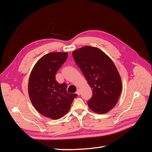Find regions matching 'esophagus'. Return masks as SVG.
<instances>
[{
    "instance_id": "esophagus-1",
    "label": "esophagus",
    "mask_w": 152,
    "mask_h": 152,
    "mask_svg": "<svg viewBox=\"0 0 152 152\" xmlns=\"http://www.w3.org/2000/svg\"><path fill=\"white\" fill-rule=\"evenodd\" d=\"M76 94H77L78 96H79V95L80 94V89H77V92H76Z\"/></svg>"
}]
</instances>
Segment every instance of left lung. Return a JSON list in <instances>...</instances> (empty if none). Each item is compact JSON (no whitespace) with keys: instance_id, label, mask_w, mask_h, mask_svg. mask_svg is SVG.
Instances as JSON below:
<instances>
[{"instance_id":"obj_1","label":"left lung","mask_w":152,"mask_h":152,"mask_svg":"<svg viewBox=\"0 0 152 152\" xmlns=\"http://www.w3.org/2000/svg\"><path fill=\"white\" fill-rule=\"evenodd\" d=\"M73 59L93 91L87 104L98 113H105L116 104L122 91V82L116 66L98 48L85 46L73 53Z\"/></svg>"}]
</instances>
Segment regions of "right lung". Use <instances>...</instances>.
<instances>
[{"mask_svg": "<svg viewBox=\"0 0 152 152\" xmlns=\"http://www.w3.org/2000/svg\"><path fill=\"white\" fill-rule=\"evenodd\" d=\"M67 57V53L45 54L35 64L29 78L28 93L34 107L55 120L65 115L77 96L67 93L65 83L59 84L56 80V73Z\"/></svg>", "mask_w": 152, "mask_h": 152, "instance_id": "add662e5", "label": "right lung"}]
</instances>
